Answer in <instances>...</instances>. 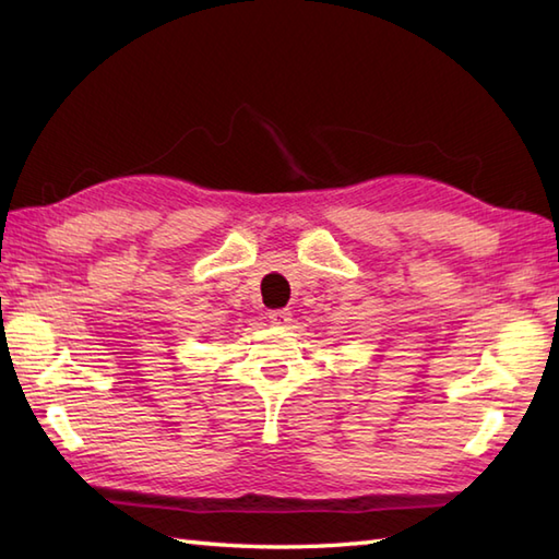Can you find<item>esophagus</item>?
<instances>
[{
    "instance_id": "34e87169",
    "label": "esophagus",
    "mask_w": 559,
    "mask_h": 559,
    "mask_svg": "<svg viewBox=\"0 0 559 559\" xmlns=\"http://www.w3.org/2000/svg\"><path fill=\"white\" fill-rule=\"evenodd\" d=\"M290 312L288 310H271L269 312V322L276 324V326H286L290 322Z\"/></svg>"
}]
</instances>
